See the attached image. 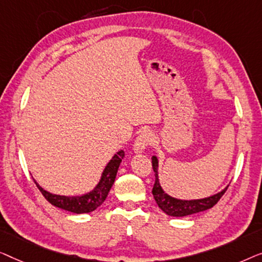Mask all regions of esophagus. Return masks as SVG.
I'll return each mask as SVG.
<instances>
[{
    "label": "esophagus",
    "mask_w": 262,
    "mask_h": 262,
    "mask_svg": "<svg viewBox=\"0 0 262 262\" xmlns=\"http://www.w3.org/2000/svg\"><path fill=\"white\" fill-rule=\"evenodd\" d=\"M150 142H152V134H150V132L143 130L135 139L134 145H133V150H134V153H142Z\"/></svg>",
    "instance_id": "obj_1"
}]
</instances>
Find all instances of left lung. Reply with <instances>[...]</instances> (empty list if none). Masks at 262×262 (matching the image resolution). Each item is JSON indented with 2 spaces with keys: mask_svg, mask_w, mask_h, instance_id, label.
<instances>
[{
  "mask_svg": "<svg viewBox=\"0 0 262 262\" xmlns=\"http://www.w3.org/2000/svg\"><path fill=\"white\" fill-rule=\"evenodd\" d=\"M152 166L154 174H156V183H154L152 190L153 197L156 200L158 206L168 216L185 217L211 209L221 200V197L223 196L228 189V186H229L227 185L220 192L205 198H200V200H179V198L169 196L168 193L165 192L163 187H161L159 172H158V169H159V160H158L157 156L152 157Z\"/></svg>",
  "mask_w": 262,
  "mask_h": 262,
  "instance_id": "obj_1",
  "label": "left lung"
}]
</instances>
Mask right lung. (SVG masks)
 <instances>
[{
	"mask_svg": "<svg viewBox=\"0 0 262 262\" xmlns=\"http://www.w3.org/2000/svg\"><path fill=\"white\" fill-rule=\"evenodd\" d=\"M123 157L124 152L122 149L116 152L115 156L110 159L104 169H103L101 179H99L97 185L93 190L89 191V192L80 194V196H62V194L51 193L49 191L43 190L35 182V179L33 180H34L35 185L38 186L40 192L43 194V197L52 205L73 213H88L94 211V210L97 209L99 205H102L103 202L105 201L114 182H115L117 169L120 167V164L122 161Z\"/></svg>",
	"mask_w": 262,
	"mask_h": 262,
	"instance_id": "right-lung-1",
	"label": "right lung"
}]
</instances>
